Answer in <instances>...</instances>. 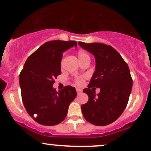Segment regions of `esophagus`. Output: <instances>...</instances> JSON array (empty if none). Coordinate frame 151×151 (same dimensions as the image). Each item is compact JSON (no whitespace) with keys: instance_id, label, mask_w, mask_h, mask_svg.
<instances>
[{"instance_id":"34e87169","label":"esophagus","mask_w":151,"mask_h":151,"mask_svg":"<svg viewBox=\"0 0 151 151\" xmlns=\"http://www.w3.org/2000/svg\"><path fill=\"white\" fill-rule=\"evenodd\" d=\"M76 92H77V94H81V93H82V90H81V89H76Z\"/></svg>"}]
</instances>
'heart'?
<instances>
[{"label":"heart","instance_id":"heart-1","mask_svg":"<svg viewBox=\"0 0 151 151\" xmlns=\"http://www.w3.org/2000/svg\"><path fill=\"white\" fill-rule=\"evenodd\" d=\"M78 58L80 63L83 62V61H86V60L90 59V56L88 55V53L86 52V51L83 50V49H79L77 52ZM85 78L86 77L85 76H79V77H77L74 80V83L77 86H81L84 83Z\"/></svg>","mask_w":151,"mask_h":151}]
</instances>
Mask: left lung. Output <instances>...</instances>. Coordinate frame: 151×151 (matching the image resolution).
Returning a JSON list of instances; mask_svg holds the SVG:
<instances>
[{
	"instance_id": "left-lung-1",
	"label": "left lung",
	"mask_w": 151,
	"mask_h": 151,
	"mask_svg": "<svg viewBox=\"0 0 151 151\" xmlns=\"http://www.w3.org/2000/svg\"><path fill=\"white\" fill-rule=\"evenodd\" d=\"M79 45L95 57V71L88 88L83 93L88 102L81 105L83 116L96 126H106L116 121L127 107L132 89L130 70L122 56L110 45L102 43H85ZM101 92L95 95V88Z\"/></svg>"
}]
</instances>
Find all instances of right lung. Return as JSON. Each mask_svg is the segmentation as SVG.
Returning <instances> with one entry per match:
<instances>
[{
  "label": "right lung",
  "instance_id": "obj_1",
  "mask_svg": "<svg viewBox=\"0 0 151 151\" xmlns=\"http://www.w3.org/2000/svg\"><path fill=\"white\" fill-rule=\"evenodd\" d=\"M73 46H77L76 41L46 42L27 58L19 73L23 104L40 124L54 126L63 122L69 104L77 95L72 86H65L58 92L53 88L54 80L61 73L63 52Z\"/></svg>",
  "mask_w": 151,
  "mask_h": 151
}]
</instances>
